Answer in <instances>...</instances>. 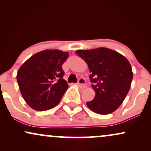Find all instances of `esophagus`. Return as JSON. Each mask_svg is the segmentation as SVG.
Segmentation results:
<instances>
[{"instance_id":"obj_1","label":"esophagus","mask_w":151,"mask_h":151,"mask_svg":"<svg viewBox=\"0 0 151 151\" xmlns=\"http://www.w3.org/2000/svg\"><path fill=\"white\" fill-rule=\"evenodd\" d=\"M77 85L79 86V87L81 88V89H84V88L86 87V81L84 78H79L78 79Z\"/></svg>"}]
</instances>
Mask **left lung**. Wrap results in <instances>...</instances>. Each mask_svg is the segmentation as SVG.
<instances>
[{
  "label": "left lung",
  "instance_id": "8db88e82",
  "mask_svg": "<svg viewBox=\"0 0 151 151\" xmlns=\"http://www.w3.org/2000/svg\"><path fill=\"white\" fill-rule=\"evenodd\" d=\"M77 55L87 64L90 81L95 91L86 105L95 113L109 114L120 106L129 93L133 72L129 60L120 53L106 47L77 50Z\"/></svg>",
  "mask_w": 151,
  "mask_h": 151
}]
</instances>
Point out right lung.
Returning a JSON list of instances; mask_svg holds the SVG:
<instances>
[{
	"label": "right lung",
	"mask_w": 151,
	"mask_h": 151,
	"mask_svg": "<svg viewBox=\"0 0 151 151\" xmlns=\"http://www.w3.org/2000/svg\"><path fill=\"white\" fill-rule=\"evenodd\" d=\"M69 53L45 50L35 54L22 64L17 73L20 93L36 111L52 109L60 103L68 88L62 65Z\"/></svg>",
	"instance_id": "right-lung-1"
}]
</instances>
